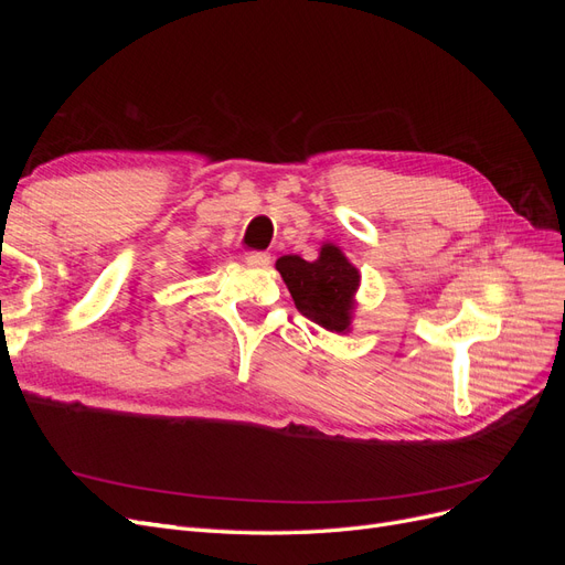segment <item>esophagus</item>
<instances>
[{"instance_id": "34e87169", "label": "esophagus", "mask_w": 565, "mask_h": 565, "mask_svg": "<svg viewBox=\"0 0 565 565\" xmlns=\"http://www.w3.org/2000/svg\"><path fill=\"white\" fill-rule=\"evenodd\" d=\"M245 262L254 268H266L270 264V254L268 252H249L245 256Z\"/></svg>"}]
</instances>
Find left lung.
Wrapping results in <instances>:
<instances>
[{
  "instance_id": "obj_1",
  "label": "left lung",
  "mask_w": 565,
  "mask_h": 565,
  "mask_svg": "<svg viewBox=\"0 0 565 565\" xmlns=\"http://www.w3.org/2000/svg\"><path fill=\"white\" fill-rule=\"evenodd\" d=\"M276 268L301 316L330 332H349L361 273L337 245L324 243L316 262L297 254L280 256Z\"/></svg>"
}]
</instances>
